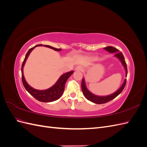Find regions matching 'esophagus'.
Segmentation results:
<instances>
[{
	"label": "esophagus",
	"mask_w": 147,
	"mask_h": 147,
	"mask_svg": "<svg viewBox=\"0 0 147 147\" xmlns=\"http://www.w3.org/2000/svg\"><path fill=\"white\" fill-rule=\"evenodd\" d=\"M75 70H78V71H83V67L82 65H78V66L77 67L76 69H75Z\"/></svg>",
	"instance_id": "esophagus-1"
}]
</instances>
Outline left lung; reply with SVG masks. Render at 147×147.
I'll use <instances>...</instances> for the list:
<instances>
[{"label":"left lung","mask_w":147,"mask_h":147,"mask_svg":"<svg viewBox=\"0 0 147 147\" xmlns=\"http://www.w3.org/2000/svg\"><path fill=\"white\" fill-rule=\"evenodd\" d=\"M105 50H107L110 53H116V56L117 57H118V58L119 59V60L121 61V62L122 63L124 69L126 70V77H127V65L125 62V60H124V57L123 55L122 54L121 52H118V50L117 48H115L113 47H111V46H108L105 48H104ZM126 79L124 80L123 84H122L121 87L120 88L119 90L115 92L113 94H111L110 96H96L94 94H92L91 92H90L89 91L87 88L86 87L85 83H84V78L82 79V91L83 92V94L85 96L86 98L90 100L92 102H94L95 104H105L107 103L110 100H112V99H113L114 98H115L117 96H118L120 93H121L123 90H124V87L126 86Z\"/></svg>","instance_id":"obj_1"}]
</instances>
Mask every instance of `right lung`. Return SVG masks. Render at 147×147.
<instances>
[{
  "label": "right lung",
  "mask_w": 147,
  "mask_h": 147,
  "mask_svg": "<svg viewBox=\"0 0 147 147\" xmlns=\"http://www.w3.org/2000/svg\"><path fill=\"white\" fill-rule=\"evenodd\" d=\"M37 46H45L46 47L50 48L55 51H60L61 50V48H53L50 45H42V44H40V45H37L36 46L30 48L29 51H28L27 54L26 55L25 58L23 61V64H22V66H21L22 82H23V85H24L26 90L28 91V92L30 95H32L34 97V98L36 99L37 100L40 101V102H50L56 100L58 99H59L61 97V96L63 95V92L64 91L65 83L67 81V80L70 75L73 74L74 71H70V72H69L65 73L64 74H63V75H61V77L59 78L57 82L55 83V85H53L51 88L48 89V90H35V89H34L31 86H30L25 80L24 75H23V69L24 65L26 63V59H27L28 57L29 56L30 53L35 47H37Z\"/></svg>",
  "instance_id": "right-lung-1"
}]
</instances>
